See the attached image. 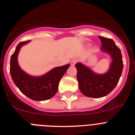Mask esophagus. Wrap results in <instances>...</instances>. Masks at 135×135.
<instances>
[{"instance_id": "obj_1", "label": "esophagus", "mask_w": 135, "mask_h": 135, "mask_svg": "<svg viewBox=\"0 0 135 135\" xmlns=\"http://www.w3.org/2000/svg\"><path fill=\"white\" fill-rule=\"evenodd\" d=\"M78 59H76V58L73 59L71 61V65H72V66H74V65H75V64L77 62H78Z\"/></svg>"}]
</instances>
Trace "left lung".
<instances>
[{
  "label": "left lung",
  "mask_w": 135,
  "mask_h": 135,
  "mask_svg": "<svg viewBox=\"0 0 135 135\" xmlns=\"http://www.w3.org/2000/svg\"><path fill=\"white\" fill-rule=\"evenodd\" d=\"M99 38L102 43L101 49L109 53L112 57L113 61L109 71L99 75L80 62L75 65L77 69V80L81 92L86 96L95 98L105 96L115 88L123 68L121 50L113 40L102 36H99Z\"/></svg>",
  "instance_id": "1"
}]
</instances>
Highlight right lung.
<instances>
[{
  "label": "right lung",
  "mask_w": 135,
  "mask_h": 135,
  "mask_svg": "<svg viewBox=\"0 0 135 135\" xmlns=\"http://www.w3.org/2000/svg\"><path fill=\"white\" fill-rule=\"evenodd\" d=\"M29 41H22L17 45L10 59V73L16 86L21 92L30 99L44 101L53 98L58 90L59 81L70 66L66 65L53 69L45 75L33 77L25 73L20 68L17 57L20 49Z\"/></svg>",
  "instance_id": "1"
}]
</instances>
